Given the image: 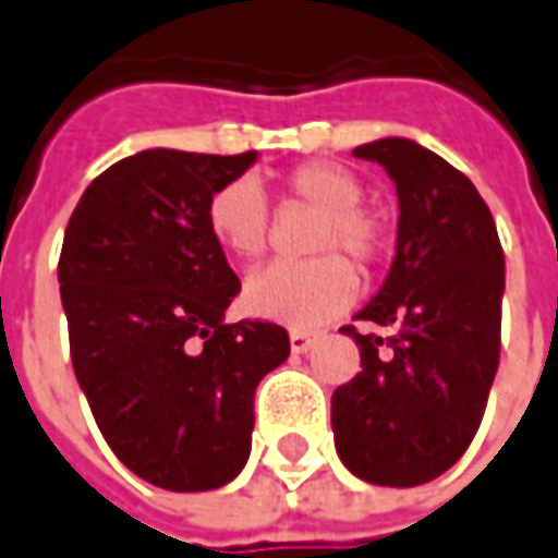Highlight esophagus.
I'll list each match as a JSON object with an SVG mask.
<instances>
[{
  "label": "esophagus",
  "instance_id": "1",
  "mask_svg": "<svg viewBox=\"0 0 558 558\" xmlns=\"http://www.w3.org/2000/svg\"><path fill=\"white\" fill-rule=\"evenodd\" d=\"M314 342H317L314 332H302V329H293V332H290V348H293V354H305V351H311V344Z\"/></svg>",
  "mask_w": 558,
  "mask_h": 558
}]
</instances>
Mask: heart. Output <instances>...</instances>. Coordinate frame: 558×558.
<instances>
[{"label": "heart", "instance_id": "1", "mask_svg": "<svg viewBox=\"0 0 558 558\" xmlns=\"http://www.w3.org/2000/svg\"><path fill=\"white\" fill-rule=\"evenodd\" d=\"M283 192L320 216L308 244V253L317 259L256 271L244 287V308L283 327H320L357 295V275L347 259L373 268L388 247V234L378 216L360 207L363 185L342 165H295L283 173ZM207 229L229 256L256 263L268 247V210L259 189L247 180L216 189L207 201Z\"/></svg>", "mask_w": 558, "mask_h": 558}]
</instances>
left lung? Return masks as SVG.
I'll use <instances>...</instances> for the list:
<instances>
[{
	"label": "left lung",
	"mask_w": 558,
	"mask_h": 558,
	"mask_svg": "<svg viewBox=\"0 0 558 558\" xmlns=\"http://www.w3.org/2000/svg\"><path fill=\"white\" fill-rule=\"evenodd\" d=\"M388 170L400 198L397 256L357 320L342 327L360 366L332 393L344 468L375 486L437 480L476 437L501 357L504 250L461 170L403 136L354 149Z\"/></svg>",
	"instance_id": "left-lung-1"
}]
</instances>
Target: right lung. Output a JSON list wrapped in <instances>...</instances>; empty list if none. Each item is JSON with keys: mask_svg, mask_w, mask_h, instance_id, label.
Here are the masks:
<instances>
[{"mask_svg": "<svg viewBox=\"0 0 558 558\" xmlns=\"http://www.w3.org/2000/svg\"><path fill=\"white\" fill-rule=\"evenodd\" d=\"M256 151L146 149L85 189L57 263L75 378L128 470L210 492L247 464L253 397L290 357L271 320L226 324L241 280L207 229V201Z\"/></svg>", "mask_w": 558, "mask_h": 558, "instance_id": "1", "label": "right lung"}]
</instances>
